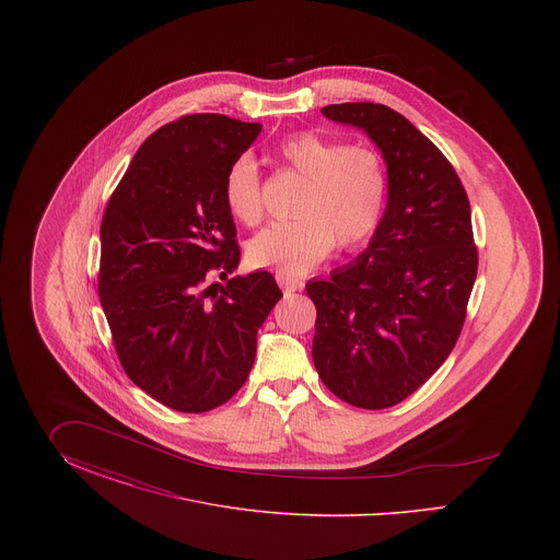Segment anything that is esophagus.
Segmentation results:
<instances>
[{
  "mask_svg": "<svg viewBox=\"0 0 560 560\" xmlns=\"http://www.w3.org/2000/svg\"><path fill=\"white\" fill-rule=\"evenodd\" d=\"M277 281H279V285L285 290V293L298 292V290L304 288V281H302V279L283 275V272H277Z\"/></svg>",
  "mask_w": 560,
  "mask_h": 560,
  "instance_id": "obj_1",
  "label": "esophagus"
}]
</instances>
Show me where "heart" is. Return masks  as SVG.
Listing matches in <instances>:
<instances>
[{"mask_svg": "<svg viewBox=\"0 0 560 560\" xmlns=\"http://www.w3.org/2000/svg\"><path fill=\"white\" fill-rule=\"evenodd\" d=\"M279 161L306 188L293 220L265 226L247 243L254 267L283 275H304L334 245L352 249L372 240L388 203V172L377 151L347 144L315 132H298L277 147ZM222 195L229 212L243 224L262 218V188L256 161L241 155L224 174Z\"/></svg>", "mask_w": 560, "mask_h": 560, "instance_id": "1", "label": "heart"}]
</instances>
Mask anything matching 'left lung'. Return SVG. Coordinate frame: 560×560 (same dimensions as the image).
Listing matches in <instances>:
<instances>
[{
	"label": "left lung",
	"instance_id": "8db88e82",
	"mask_svg": "<svg viewBox=\"0 0 560 560\" xmlns=\"http://www.w3.org/2000/svg\"><path fill=\"white\" fill-rule=\"evenodd\" d=\"M382 151L386 212L352 262L313 279V361L323 384L361 409L393 407L450 357L477 279L468 195L452 163L400 113L375 103L320 108Z\"/></svg>",
	"mask_w": 560,
	"mask_h": 560
}]
</instances>
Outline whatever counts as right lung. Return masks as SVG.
<instances>
[{"mask_svg": "<svg viewBox=\"0 0 560 560\" xmlns=\"http://www.w3.org/2000/svg\"><path fill=\"white\" fill-rule=\"evenodd\" d=\"M262 130L218 113L151 133L101 224L98 295L121 368L165 407L203 413L231 399L256 359L258 329L283 295L275 277L206 281L240 267L224 174Z\"/></svg>", "mask_w": 560, "mask_h": 560, "instance_id": "add662e5", "label": "right lung"}]
</instances>
